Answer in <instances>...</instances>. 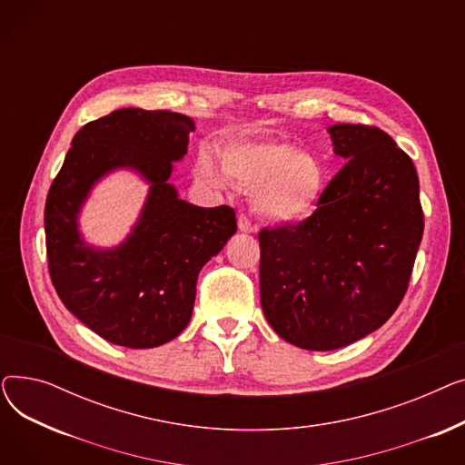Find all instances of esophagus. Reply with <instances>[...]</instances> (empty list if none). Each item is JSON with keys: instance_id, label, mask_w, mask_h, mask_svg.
<instances>
[{"instance_id": "34e87169", "label": "esophagus", "mask_w": 465, "mask_h": 465, "mask_svg": "<svg viewBox=\"0 0 465 465\" xmlns=\"http://www.w3.org/2000/svg\"><path fill=\"white\" fill-rule=\"evenodd\" d=\"M237 226H239L241 232H245V233L254 232V226L251 223V218L247 214H242V213H239V216H237Z\"/></svg>"}]
</instances>
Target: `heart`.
I'll return each instance as SVG.
<instances>
[{
    "mask_svg": "<svg viewBox=\"0 0 465 465\" xmlns=\"http://www.w3.org/2000/svg\"><path fill=\"white\" fill-rule=\"evenodd\" d=\"M220 167L228 181L252 190V209L270 223H292L311 213L326 183L319 158L281 139L235 141L220 153ZM195 175L205 184H223L218 169L205 154L195 165Z\"/></svg>",
    "mask_w": 465,
    "mask_h": 465,
    "instance_id": "heart-1",
    "label": "heart"
}]
</instances>
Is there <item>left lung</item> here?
Masks as SVG:
<instances>
[{
    "instance_id": "1",
    "label": "left lung",
    "mask_w": 465,
    "mask_h": 465,
    "mask_svg": "<svg viewBox=\"0 0 465 465\" xmlns=\"http://www.w3.org/2000/svg\"><path fill=\"white\" fill-rule=\"evenodd\" d=\"M328 132L347 163L314 213L258 233L265 319L307 351L347 347L394 314L424 232L417 169L394 139L365 124Z\"/></svg>"
}]
</instances>
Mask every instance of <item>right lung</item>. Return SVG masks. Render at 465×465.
Returning a JSON list of instances; mask_svg holds the SVG:
<instances>
[{
  "instance_id": "add662e5",
  "label": "right lung",
  "mask_w": 465,
  "mask_h": 465,
  "mask_svg": "<svg viewBox=\"0 0 465 465\" xmlns=\"http://www.w3.org/2000/svg\"><path fill=\"white\" fill-rule=\"evenodd\" d=\"M193 130L181 113L113 111L75 134L48 190L45 235L56 294L114 345L153 349L175 339L190 322L202 267L237 232L232 207H195L167 181ZM118 166L135 168L152 184L150 198L124 243L94 250L76 216L91 186Z\"/></svg>"
}]
</instances>
